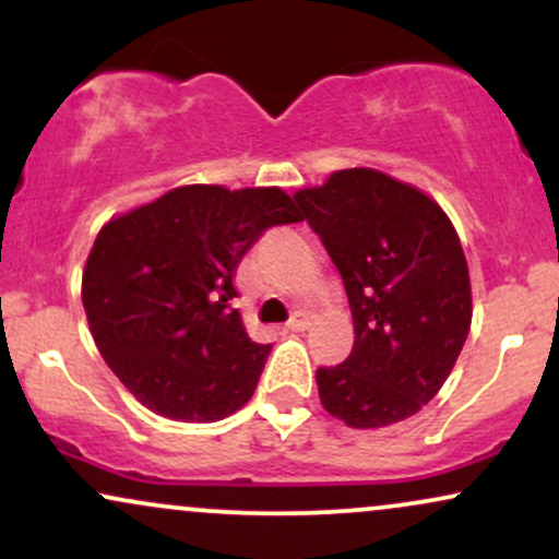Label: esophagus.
I'll list each match as a JSON object with an SVG mask.
<instances>
[{"mask_svg":"<svg viewBox=\"0 0 559 559\" xmlns=\"http://www.w3.org/2000/svg\"><path fill=\"white\" fill-rule=\"evenodd\" d=\"M307 325H310V320H307L305 312H294V316L288 318L286 329H288V331H305Z\"/></svg>","mask_w":559,"mask_h":559,"instance_id":"1","label":"esophagus"}]
</instances>
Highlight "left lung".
I'll return each mask as SVG.
<instances>
[{
  "mask_svg": "<svg viewBox=\"0 0 559 559\" xmlns=\"http://www.w3.org/2000/svg\"><path fill=\"white\" fill-rule=\"evenodd\" d=\"M342 275L355 346L318 368V394L349 428L415 415L444 386L471 331L467 262L444 210L370 168L294 194Z\"/></svg>",
  "mask_w": 559,
  "mask_h": 559,
  "instance_id": "1",
  "label": "left lung"
}]
</instances>
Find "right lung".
<instances>
[{"label":"right lung","mask_w":559,"mask_h":559,"mask_svg":"<svg viewBox=\"0 0 559 559\" xmlns=\"http://www.w3.org/2000/svg\"><path fill=\"white\" fill-rule=\"evenodd\" d=\"M299 221L275 186L194 183L99 230L83 271V310L105 362L144 407L210 423L249 402L273 346L252 342L230 307L234 275L267 228Z\"/></svg>","instance_id":"1"}]
</instances>
